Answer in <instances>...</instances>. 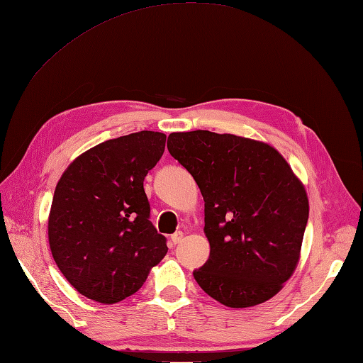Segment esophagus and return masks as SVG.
<instances>
[{
    "mask_svg": "<svg viewBox=\"0 0 363 363\" xmlns=\"http://www.w3.org/2000/svg\"><path fill=\"white\" fill-rule=\"evenodd\" d=\"M182 237H184L182 232H174V233L172 235V237H170V241H172V242L174 244V246H176V244H179V242H181Z\"/></svg>",
    "mask_w": 363,
    "mask_h": 363,
    "instance_id": "1",
    "label": "esophagus"
}]
</instances>
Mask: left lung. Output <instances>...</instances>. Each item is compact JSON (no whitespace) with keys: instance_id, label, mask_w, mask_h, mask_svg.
<instances>
[{"instance_id":"1","label":"left lung","mask_w":363,"mask_h":363,"mask_svg":"<svg viewBox=\"0 0 363 363\" xmlns=\"http://www.w3.org/2000/svg\"><path fill=\"white\" fill-rule=\"evenodd\" d=\"M167 147L204 198L210 255L193 271L201 289L229 308L272 298L296 271L309 216L289 164L264 142L206 130L172 133Z\"/></svg>"}]
</instances>
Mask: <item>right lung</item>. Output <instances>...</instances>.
<instances>
[{
    "label": "right lung",
    "instance_id": "add662e5",
    "mask_svg": "<svg viewBox=\"0 0 363 363\" xmlns=\"http://www.w3.org/2000/svg\"><path fill=\"white\" fill-rule=\"evenodd\" d=\"M164 133L109 139L80 155L58 181L50 206L49 246L60 272L99 303L138 292L167 254L150 221L143 179L165 150Z\"/></svg>",
    "mask_w": 363,
    "mask_h": 363
}]
</instances>
